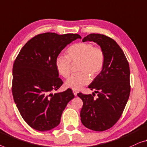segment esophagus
<instances>
[{
    "label": "esophagus",
    "mask_w": 147,
    "mask_h": 147,
    "mask_svg": "<svg viewBox=\"0 0 147 147\" xmlns=\"http://www.w3.org/2000/svg\"><path fill=\"white\" fill-rule=\"evenodd\" d=\"M73 93H74V96H76V95H77L78 92L76 91V90H73Z\"/></svg>",
    "instance_id": "1"
}]
</instances>
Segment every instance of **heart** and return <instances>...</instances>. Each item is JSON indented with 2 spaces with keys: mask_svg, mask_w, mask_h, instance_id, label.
<instances>
[{
  "mask_svg": "<svg viewBox=\"0 0 147 147\" xmlns=\"http://www.w3.org/2000/svg\"><path fill=\"white\" fill-rule=\"evenodd\" d=\"M71 62H80L79 73L71 76L66 86L73 90H79L102 71L105 63L104 51L90 42H78L72 45L66 51V56L56 58L55 66L62 76L68 78L71 72Z\"/></svg>",
  "mask_w": 147,
  "mask_h": 147,
  "instance_id": "obj_1",
  "label": "heart"
}]
</instances>
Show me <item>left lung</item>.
Instances as JSON below:
<instances>
[{
    "mask_svg": "<svg viewBox=\"0 0 147 147\" xmlns=\"http://www.w3.org/2000/svg\"><path fill=\"white\" fill-rule=\"evenodd\" d=\"M83 42L93 41L104 51V67L88 87L95 94H77L83 101L80 120L84 127L94 131H104L119 121L131 92L129 62L119 45L113 38L100 34H90Z\"/></svg>",
    "mask_w": 147,
    "mask_h": 147,
    "instance_id": "1",
    "label": "left lung"
}]
</instances>
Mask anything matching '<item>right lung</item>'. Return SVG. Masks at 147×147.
<instances>
[{
	"instance_id": "right-lung-1",
	"label": "right lung",
	"mask_w": 147,
	"mask_h": 147,
	"mask_svg": "<svg viewBox=\"0 0 147 147\" xmlns=\"http://www.w3.org/2000/svg\"><path fill=\"white\" fill-rule=\"evenodd\" d=\"M77 38L78 34L45 32L28 41L18 53L12 70V92L24 121L36 131L57 127L68 102L74 97L68 88L52 94L63 84L55 60L62 50Z\"/></svg>"
}]
</instances>
